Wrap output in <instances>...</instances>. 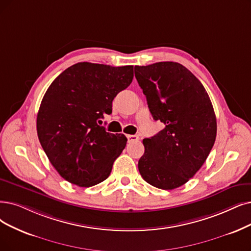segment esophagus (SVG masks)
Instances as JSON below:
<instances>
[{
  "instance_id": "obj_1",
  "label": "esophagus",
  "mask_w": 251,
  "mask_h": 251,
  "mask_svg": "<svg viewBox=\"0 0 251 251\" xmlns=\"http://www.w3.org/2000/svg\"><path fill=\"white\" fill-rule=\"evenodd\" d=\"M126 138H127L128 142H134V141H137V140H139V137L137 135H127Z\"/></svg>"
}]
</instances>
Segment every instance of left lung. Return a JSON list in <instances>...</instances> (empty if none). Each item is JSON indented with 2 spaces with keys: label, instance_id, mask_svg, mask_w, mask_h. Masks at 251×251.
<instances>
[{
  "label": "left lung",
  "instance_id": "8db88e82",
  "mask_svg": "<svg viewBox=\"0 0 251 251\" xmlns=\"http://www.w3.org/2000/svg\"><path fill=\"white\" fill-rule=\"evenodd\" d=\"M135 76L153 119L165 125L155 136L143 140L139 172L152 186L177 188L194 177L214 145L217 126L212 103L200 80L178 63L136 66Z\"/></svg>",
  "mask_w": 251,
  "mask_h": 251
}]
</instances>
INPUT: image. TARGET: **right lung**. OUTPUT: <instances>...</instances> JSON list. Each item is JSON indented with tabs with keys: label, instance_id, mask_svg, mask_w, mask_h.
Wrapping results in <instances>:
<instances>
[{
	"label": "right lung",
	"instance_id": "obj_1",
	"mask_svg": "<svg viewBox=\"0 0 251 251\" xmlns=\"http://www.w3.org/2000/svg\"><path fill=\"white\" fill-rule=\"evenodd\" d=\"M133 77V66L84 62L66 69L48 87L37 115V133L50 163L67 181L89 187L111 173L127 139L107 133L99 124L112 113L113 99Z\"/></svg>",
	"mask_w": 251,
	"mask_h": 251
}]
</instances>
